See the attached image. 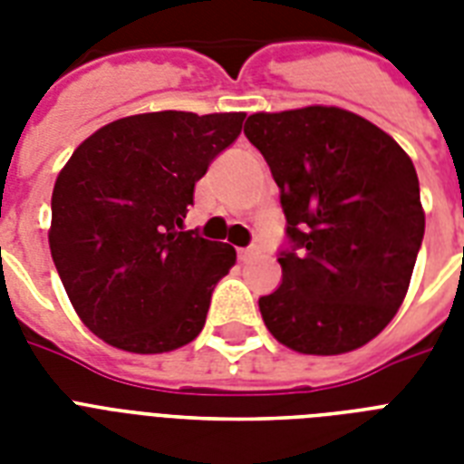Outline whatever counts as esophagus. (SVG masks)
Listing matches in <instances>:
<instances>
[{"mask_svg": "<svg viewBox=\"0 0 464 464\" xmlns=\"http://www.w3.org/2000/svg\"><path fill=\"white\" fill-rule=\"evenodd\" d=\"M257 255V247H243V250H238V260L240 262H250Z\"/></svg>", "mask_w": 464, "mask_h": 464, "instance_id": "esophagus-1", "label": "esophagus"}]
</instances>
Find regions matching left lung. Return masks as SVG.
I'll return each mask as SVG.
<instances>
[{
    "mask_svg": "<svg viewBox=\"0 0 464 464\" xmlns=\"http://www.w3.org/2000/svg\"><path fill=\"white\" fill-rule=\"evenodd\" d=\"M246 137L282 189L291 250L282 284L260 298L279 344L334 356L395 317L424 240L419 178L381 127L334 105L255 112Z\"/></svg>",
    "mask_w": 464,
    "mask_h": 464,
    "instance_id": "8db88e82",
    "label": "left lung"
}]
</instances>
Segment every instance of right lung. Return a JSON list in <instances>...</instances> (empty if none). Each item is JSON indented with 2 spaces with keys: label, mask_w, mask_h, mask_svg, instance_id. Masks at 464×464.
<instances>
[{
  "label": "right lung",
  "mask_w": 464,
  "mask_h": 464,
  "mask_svg": "<svg viewBox=\"0 0 464 464\" xmlns=\"http://www.w3.org/2000/svg\"><path fill=\"white\" fill-rule=\"evenodd\" d=\"M246 112L160 111L83 140L53 189L50 253L76 315L132 353H163L202 332L236 250L182 231L195 182L240 134Z\"/></svg>",
  "instance_id": "add662e5"
}]
</instances>
